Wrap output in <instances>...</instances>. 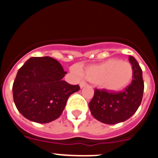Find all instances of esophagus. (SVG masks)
Segmentation results:
<instances>
[{"label": "esophagus", "mask_w": 158, "mask_h": 158, "mask_svg": "<svg viewBox=\"0 0 158 158\" xmlns=\"http://www.w3.org/2000/svg\"><path fill=\"white\" fill-rule=\"evenodd\" d=\"M87 85V84L85 83V82H84V81H81L80 83V87H81V89H82V88H84L85 87V86H86Z\"/></svg>", "instance_id": "obj_1"}]
</instances>
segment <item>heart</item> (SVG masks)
Here are the masks:
<instances>
[{
  "label": "heart",
  "instance_id": "b5f03b06",
  "mask_svg": "<svg viewBox=\"0 0 158 158\" xmlns=\"http://www.w3.org/2000/svg\"><path fill=\"white\" fill-rule=\"evenodd\" d=\"M86 80L102 89L117 93L126 89L133 79V67L127 61L111 58L81 70Z\"/></svg>",
  "mask_w": 158,
  "mask_h": 158
}]
</instances>
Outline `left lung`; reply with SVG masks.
<instances>
[{
  "label": "left lung",
  "instance_id": "obj_1",
  "mask_svg": "<svg viewBox=\"0 0 158 158\" xmlns=\"http://www.w3.org/2000/svg\"><path fill=\"white\" fill-rule=\"evenodd\" d=\"M129 61L133 67V80L123 91L110 93L104 89H95L89 107L93 116L100 122L106 124L124 122L140 106L144 90L142 71L134 57L129 56Z\"/></svg>",
  "mask_w": 158,
  "mask_h": 158
}]
</instances>
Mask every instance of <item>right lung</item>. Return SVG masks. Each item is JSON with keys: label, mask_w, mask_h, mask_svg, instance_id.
Masks as SVG:
<instances>
[{"label": "right lung", "mask_w": 158, "mask_h": 158, "mask_svg": "<svg viewBox=\"0 0 158 158\" xmlns=\"http://www.w3.org/2000/svg\"><path fill=\"white\" fill-rule=\"evenodd\" d=\"M62 65L51 57H33L18 70L12 86L13 100L18 111L28 120L47 123L55 120L71 94L79 91L62 80Z\"/></svg>", "instance_id": "right-lung-1"}]
</instances>
